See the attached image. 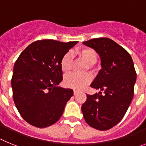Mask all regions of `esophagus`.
Here are the masks:
<instances>
[{"instance_id":"1","label":"esophagus","mask_w":146,"mask_h":146,"mask_svg":"<svg viewBox=\"0 0 146 146\" xmlns=\"http://www.w3.org/2000/svg\"><path fill=\"white\" fill-rule=\"evenodd\" d=\"M78 93H79V91H77V90H75V89H74V95H76V94H78Z\"/></svg>"}]
</instances>
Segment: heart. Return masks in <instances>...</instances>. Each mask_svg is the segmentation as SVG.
Segmentation results:
<instances>
[{
	"instance_id": "obj_1",
	"label": "heart",
	"mask_w": 146,
	"mask_h": 146,
	"mask_svg": "<svg viewBox=\"0 0 146 146\" xmlns=\"http://www.w3.org/2000/svg\"><path fill=\"white\" fill-rule=\"evenodd\" d=\"M77 54L80 58L88 65V69L93 70V65L97 61L98 55L94 49L90 47H83L77 50ZM73 65V55L71 52H68L62 57L60 60V67L64 73H69L72 70ZM92 77L90 74L83 75L72 74L66 76L64 78V85L68 88L81 89L91 82Z\"/></svg>"
}]
</instances>
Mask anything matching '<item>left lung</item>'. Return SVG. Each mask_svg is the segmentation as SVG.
I'll return each instance as SVG.
<instances>
[{"mask_svg":"<svg viewBox=\"0 0 146 146\" xmlns=\"http://www.w3.org/2000/svg\"><path fill=\"white\" fill-rule=\"evenodd\" d=\"M82 44L96 50L102 65L91 85L101 91L86 94L81 108L83 117L93 128L110 129L123 118L133 99L137 77L133 60L124 48L110 38H93Z\"/></svg>","mask_w":146,"mask_h":146,"instance_id":"obj_1","label":"left lung"}]
</instances>
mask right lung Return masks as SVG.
I'll return each mask as SVG.
<instances>
[{
    "instance_id": "add662e5",
    "label": "right lung",
    "mask_w": 146,
    "mask_h": 146,
    "mask_svg": "<svg viewBox=\"0 0 146 146\" xmlns=\"http://www.w3.org/2000/svg\"><path fill=\"white\" fill-rule=\"evenodd\" d=\"M77 42L38 40L17 59L11 78L13 99L23 118L44 128L57 122L73 90L58 87L63 80L60 60Z\"/></svg>"
}]
</instances>
